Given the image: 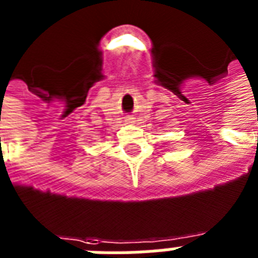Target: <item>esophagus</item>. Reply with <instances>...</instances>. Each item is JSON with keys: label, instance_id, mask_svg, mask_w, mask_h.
<instances>
[{"label": "esophagus", "instance_id": "34e87169", "mask_svg": "<svg viewBox=\"0 0 258 258\" xmlns=\"http://www.w3.org/2000/svg\"><path fill=\"white\" fill-rule=\"evenodd\" d=\"M125 121H128V123H134V121H135V117L127 116V117H125Z\"/></svg>", "mask_w": 258, "mask_h": 258}]
</instances>
